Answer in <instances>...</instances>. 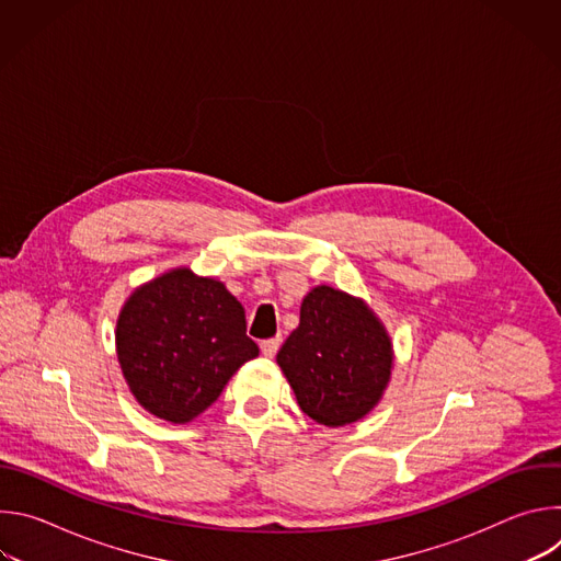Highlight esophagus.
I'll return each mask as SVG.
<instances>
[{
  "instance_id": "1",
  "label": "esophagus",
  "mask_w": 561,
  "mask_h": 561,
  "mask_svg": "<svg viewBox=\"0 0 561 561\" xmlns=\"http://www.w3.org/2000/svg\"><path fill=\"white\" fill-rule=\"evenodd\" d=\"M279 344H282V337L264 340V342H262V353H264L266 357H275V353L279 351Z\"/></svg>"
}]
</instances>
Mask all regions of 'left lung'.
Returning a JSON list of instances; mask_svg holds the SVG:
<instances>
[{"mask_svg": "<svg viewBox=\"0 0 561 561\" xmlns=\"http://www.w3.org/2000/svg\"><path fill=\"white\" fill-rule=\"evenodd\" d=\"M299 409L324 426L362 420L392 368L390 340L368 306L331 286L312 288L299 327L277 353Z\"/></svg>", "mask_w": 561, "mask_h": 561, "instance_id": "8db88e82", "label": "left lung"}]
</instances>
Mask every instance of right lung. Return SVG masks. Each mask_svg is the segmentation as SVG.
I'll return each mask as SVG.
<instances>
[{
	"label": "right lung",
	"mask_w": 561,
	"mask_h": 561,
	"mask_svg": "<svg viewBox=\"0 0 561 561\" xmlns=\"http://www.w3.org/2000/svg\"><path fill=\"white\" fill-rule=\"evenodd\" d=\"M117 357L137 402L186 424L221 394L232 373L260 355L247 312L221 282L171 271L130 295L117 322Z\"/></svg>",
	"instance_id": "obj_1"
}]
</instances>
